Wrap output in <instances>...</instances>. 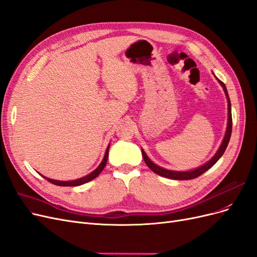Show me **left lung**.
I'll use <instances>...</instances> for the list:
<instances>
[{
	"label": "left lung",
	"mask_w": 257,
	"mask_h": 257,
	"mask_svg": "<svg viewBox=\"0 0 257 257\" xmlns=\"http://www.w3.org/2000/svg\"><path fill=\"white\" fill-rule=\"evenodd\" d=\"M217 80L219 81V83L221 84L223 89H224V93H225V96H226V99H227V110H228V119H227V127H226V131H225V136H224V139H223V141H222V143H221V145L219 147L218 152L214 154V156L212 157V158L208 162H206L205 164L201 165V167H198V168H196L194 170H191V171H172V170H167V169H164V168H161V167H159V165L155 164L150 158H148L146 153L142 150V156H143V158H144V161L147 164V167L150 168L154 173L158 174V175H160L162 177H167V178L175 179V180L193 179V178H196V177H198L200 175H202L203 173H205L206 171H208L211 167H213V165L216 164V162L221 158L222 155L224 154L226 147L228 145L229 139H230L231 127H233V120H231L230 100H229L226 86L219 79H217Z\"/></svg>",
	"instance_id": "left-lung-1"
}]
</instances>
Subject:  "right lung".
<instances>
[{
	"label": "right lung",
	"instance_id": "1",
	"mask_svg": "<svg viewBox=\"0 0 257 257\" xmlns=\"http://www.w3.org/2000/svg\"><path fill=\"white\" fill-rule=\"evenodd\" d=\"M109 148H110V145H107L106 147V151H105V154H104V157L103 159L101 161V163L98 165V168L96 170H94L92 173H89L88 175L82 177V178H79V179H74V180H67V181H64V180H55V179H51V178H47L45 176H43L45 179H47L48 181H50L51 184L53 185H56V186H62V187H76V186H81L83 185L85 183H88V181L93 180L94 178H96L99 174H100L102 172V170L104 169L105 164H106V161H107V157H109Z\"/></svg>",
	"mask_w": 257,
	"mask_h": 257
}]
</instances>
